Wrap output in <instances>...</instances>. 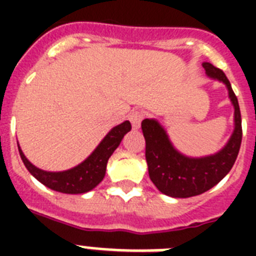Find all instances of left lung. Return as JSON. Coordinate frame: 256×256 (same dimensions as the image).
I'll return each mask as SVG.
<instances>
[{"instance_id":"obj_1","label":"left lung","mask_w":256,"mask_h":256,"mask_svg":"<svg viewBox=\"0 0 256 256\" xmlns=\"http://www.w3.org/2000/svg\"><path fill=\"white\" fill-rule=\"evenodd\" d=\"M130 128L132 126L128 120L112 128L108 132V136L102 140V142L96 146V150L82 164H77L73 168L58 171V172L41 170L33 164H30L28 158L24 156L17 142L18 152H20L22 162L29 170L30 174L41 183H44L46 187L60 191V192H65V194H82V192L92 190L104 179L108 158L112 156L124 136Z\"/></svg>"}]
</instances>
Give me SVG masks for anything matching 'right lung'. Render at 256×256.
I'll return each mask as SVG.
<instances>
[{
    "mask_svg": "<svg viewBox=\"0 0 256 256\" xmlns=\"http://www.w3.org/2000/svg\"><path fill=\"white\" fill-rule=\"evenodd\" d=\"M214 77L227 84L226 76L216 69ZM235 108V128L228 144L215 156L191 160L179 154L168 142L164 128L156 120H146L142 132L146 140L148 175L156 188L172 198H188L210 190L232 168L242 144V118L238 100L230 88Z\"/></svg>",
    "mask_w": 256,
    "mask_h": 256,
    "instance_id": "add662e5",
    "label": "right lung"
}]
</instances>
